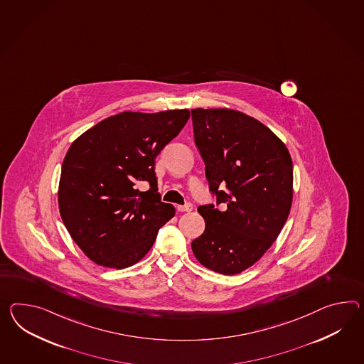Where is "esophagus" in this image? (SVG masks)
Instances as JSON below:
<instances>
[{
  "label": "esophagus",
  "instance_id": "esophagus-1",
  "mask_svg": "<svg viewBox=\"0 0 364 364\" xmlns=\"http://www.w3.org/2000/svg\"><path fill=\"white\" fill-rule=\"evenodd\" d=\"M176 209H178V212H191L193 209V205L189 204V203L186 205H178Z\"/></svg>",
  "mask_w": 364,
  "mask_h": 364
}]
</instances>
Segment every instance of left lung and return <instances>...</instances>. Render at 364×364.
<instances>
[{"mask_svg":"<svg viewBox=\"0 0 364 364\" xmlns=\"http://www.w3.org/2000/svg\"><path fill=\"white\" fill-rule=\"evenodd\" d=\"M197 149L214 204L198 206L205 230L192 242L203 266L235 275L272 246L291 210L289 151L255 118L231 109H193Z\"/></svg>","mask_w":364,"mask_h":364,"instance_id":"left-lung-1","label":"left lung"}]
</instances>
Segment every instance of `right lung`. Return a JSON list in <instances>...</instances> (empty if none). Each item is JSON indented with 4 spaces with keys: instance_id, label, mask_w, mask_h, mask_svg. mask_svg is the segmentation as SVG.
Wrapping results in <instances>:
<instances>
[{
    "instance_id": "1",
    "label": "right lung",
    "mask_w": 364,
    "mask_h": 364,
    "mask_svg": "<svg viewBox=\"0 0 364 364\" xmlns=\"http://www.w3.org/2000/svg\"><path fill=\"white\" fill-rule=\"evenodd\" d=\"M188 109L124 112L72 143L62 166L58 201L72 240L100 266L122 269L139 262L175 215L161 203L155 158L186 126ZM146 181L151 189L141 193Z\"/></svg>"
}]
</instances>
